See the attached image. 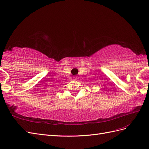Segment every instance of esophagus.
Returning <instances> with one entry per match:
<instances>
[{
    "instance_id": "esophagus-1",
    "label": "esophagus",
    "mask_w": 149,
    "mask_h": 149,
    "mask_svg": "<svg viewBox=\"0 0 149 149\" xmlns=\"http://www.w3.org/2000/svg\"><path fill=\"white\" fill-rule=\"evenodd\" d=\"M77 79H78V77H76V76H75V77H74V80H77Z\"/></svg>"
}]
</instances>
